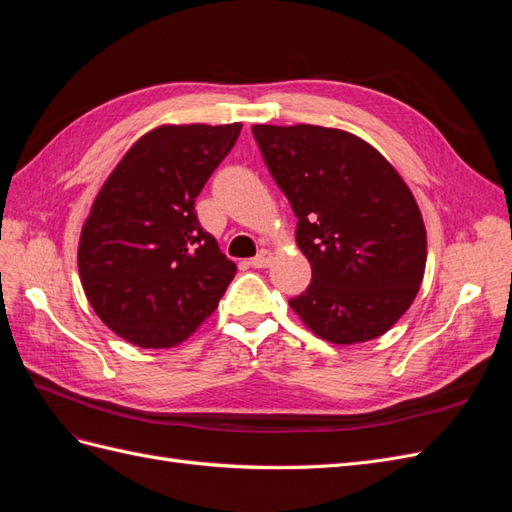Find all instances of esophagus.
Segmentation results:
<instances>
[{"label": "esophagus", "mask_w": 512, "mask_h": 512, "mask_svg": "<svg viewBox=\"0 0 512 512\" xmlns=\"http://www.w3.org/2000/svg\"><path fill=\"white\" fill-rule=\"evenodd\" d=\"M271 260H273V254H271L269 250H260V252L250 260V265H252L254 269H265V267L271 265Z\"/></svg>", "instance_id": "34e87169"}]
</instances>
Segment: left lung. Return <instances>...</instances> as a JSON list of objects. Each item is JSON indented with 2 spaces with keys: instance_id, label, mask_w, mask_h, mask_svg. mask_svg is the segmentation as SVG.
Returning <instances> with one entry per match:
<instances>
[{
  "instance_id": "obj_1",
  "label": "left lung",
  "mask_w": 512,
  "mask_h": 512,
  "mask_svg": "<svg viewBox=\"0 0 512 512\" xmlns=\"http://www.w3.org/2000/svg\"><path fill=\"white\" fill-rule=\"evenodd\" d=\"M252 132L312 265L292 312L337 346L384 335L416 299L427 262V230L406 181L346 130L258 123Z\"/></svg>"
}]
</instances>
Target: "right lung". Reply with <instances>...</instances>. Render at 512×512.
Returning a JSON list of instances; mask_svg holds the SVG:
<instances>
[{"instance_id": "1", "label": "right lung", "mask_w": 512, "mask_h": 512, "mask_svg": "<svg viewBox=\"0 0 512 512\" xmlns=\"http://www.w3.org/2000/svg\"><path fill=\"white\" fill-rule=\"evenodd\" d=\"M241 123H164L106 177L79 239L85 297L138 348H175L222 299L237 265L203 230L196 196L235 147Z\"/></svg>"}]
</instances>
